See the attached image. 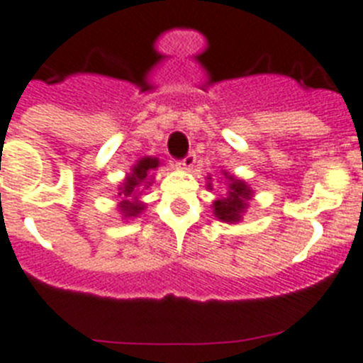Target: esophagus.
<instances>
[{
  "mask_svg": "<svg viewBox=\"0 0 363 363\" xmlns=\"http://www.w3.org/2000/svg\"><path fill=\"white\" fill-rule=\"evenodd\" d=\"M177 166L181 169H184V172H191L195 166V153H188V155H186L184 159L177 164Z\"/></svg>",
  "mask_w": 363,
  "mask_h": 363,
  "instance_id": "1",
  "label": "esophagus"
}]
</instances>
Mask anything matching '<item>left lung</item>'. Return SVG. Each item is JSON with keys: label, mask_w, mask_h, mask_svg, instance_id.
Here are the masks:
<instances>
[{"label": "left lung", "mask_w": 363, "mask_h": 363, "mask_svg": "<svg viewBox=\"0 0 363 363\" xmlns=\"http://www.w3.org/2000/svg\"><path fill=\"white\" fill-rule=\"evenodd\" d=\"M220 173L225 177L226 194L223 197H217L212 203L213 216L219 220H223V223L235 225V223H239L242 219L245 212H247L248 201L254 197V190L250 188V184H247L242 179L235 177L232 173L225 172V169ZM208 188L212 190V182H208Z\"/></svg>", "instance_id": "1"}]
</instances>
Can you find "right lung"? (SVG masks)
Segmentation results:
<instances>
[{
	"label": "right lung",
	"mask_w": 363,
	"mask_h": 363,
	"mask_svg": "<svg viewBox=\"0 0 363 363\" xmlns=\"http://www.w3.org/2000/svg\"><path fill=\"white\" fill-rule=\"evenodd\" d=\"M159 164L160 160L157 157H143L131 166L129 173H125L124 181L118 184L121 203L116 204L122 219H133L146 210V203H143L140 197H143L144 190H147L153 184L151 173L159 168Z\"/></svg>",
	"instance_id": "1"
}]
</instances>
